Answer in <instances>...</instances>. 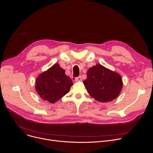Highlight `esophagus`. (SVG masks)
I'll list each match as a JSON object with an SVG mask.
<instances>
[{
  "label": "esophagus",
  "instance_id": "34e87169",
  "mask_svg": "<svg viewBox=\"0 0 153 153\" xmlns=\"http://www.w3.org/2000/svg\"><path fill=\"white\" fill-rule=\"evenodd\" d=\"M82 78L81 76H79L77 77H76L75 78V81L76 82H80V81H82Z\"/></svg>",
  "mask_w": 153,
  "mask_h": 153
}]
</instances>
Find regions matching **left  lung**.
<instances>
[{"label": "left lung", "mask_w": 153, "mask_h": 153, "mask_svg": "<svg viewBox=\"0 0 153 153\" xmlns=\"http://www.w3.org/2000/svg\"><path fill=\"white\" fill-rule=\"evenodd\" d=\"M83 83L88 94L100 102H108L120 94L123 82L120 75L100 64L89 68Z\"/></svg>", "instance_id": "1"}]
</instances>
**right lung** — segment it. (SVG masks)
Here are the masks:
<instances>
[{
    "label": "right lung",
    "mask_w": 153,
    "mask_h": 153,
    "mask_svg": "<svg viewBox=\"0 0 153 153\" xmlns=\"http://www.w3.org/2000/svg\"><path fill=\"white\" fill-rule=\"evenodd\" d=\"M65 72L56 63L37 76L35 88L43 100L54 103L70 91L73 82Z\"/></svg>",
    "instance_id": "add662e5"
}]
</instances>
